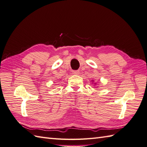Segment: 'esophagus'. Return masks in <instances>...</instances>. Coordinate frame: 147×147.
I'll list each match as a JSON object with an SVG mask.
<instances>
[{
  "instance_id": "1",
  "label": "esophagus",
  "mask_w": 147,
  "mask_h": 147,
  "mask_svg": "<svg viewBox=\"0 0 147 147\" xmlns=\"http://www.w3.org/2000/svg\"><path fill=\"white\" fill-rule=\"evenodd\" d=\"M72 73L74 75H79L80 74V71L79 70H74V71H73Z\"/></svg>"
}]
</instances>
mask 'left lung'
I'll list each match as a JSON object with an SVG mask.
<instances>
[{"instance_id":"8db88e82","label":"left lung","mask_w":147,"mask_h":147,"mask_svg":"<svg viewBox=\"0 0 147 147\" xmlns=\"http://www.w3.org/2000/svg\"><path fill=\"white\" fill-rule=\"evenodd\" d=\"M92 83H94V86H96V83H94V80H92ZM97 87H98V86H97Z\"/></svg>"}]
</instances>
